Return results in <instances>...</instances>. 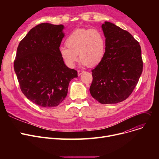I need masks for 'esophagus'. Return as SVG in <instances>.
Wrapping results in <instances>:
<instances>
[{"label":"esophagus","instance_id":"esophagus-1","mask_svg":"<svg viewBox=\"0 0 159 159\" xmlns=\"http://www.w3.org/2000/svg\"><path fill=\"white\" fill-rule=\"evenodd\" d=\"M77 72H78V75H79V76H80L81 74H82L84 72V70H78Z\"/></svg>","mask_w":159,"mask_h":159}]
</instances>
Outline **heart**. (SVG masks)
Returning a JSON list of instances; mask_svg holds the SVG:
<instances>
[{
  "label": "heart",
  "mask_w": 159,
  "mask_h": 159,
  "mask_svg": "<svg viewBox=\"0 0 159 159\" xmlns=\"http://www.w3.org/2000/svg\"><path fill=\"white\" fill-rule=\"evenodd\" d=\"M66 47L60 48L62 59L70 68L78 61L89 66H95L102 60L105 53L106 41L103 33L96 29H79L73 31L65 40Z\"/></svg>",
  "instance_id": "heart-1"
}]
</instances>
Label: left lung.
<instances>
[{"label": "left lung", "mask_w": 159, "mask_h": 159, "mask_svg": "<svg viewBox=\"0 0 159 159\" xmlns=\"http://www.w3.org/2000/svg\"><path fill=\"white\" fill-rule=\"evenodd\" d=\"M102 28L106 38L105 53L92 70L89 91L101 104H116L129 97L143 72L139 43L130 33L115 24L105 22Z\"/></svg>", "instance_id": "8db88e82"}]
</instances>
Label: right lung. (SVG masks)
I'll list each match as a JSON object with an SVG mask.
<instances>
[{
  "label": "right lung",
  "mask_w": 159,
  "mask_h": 159,
  "mask_svg": "<svg viewBox=\"0 0 159 159\" xmlns=\"http://www.w3.org/2000/svg\"><path fill=\"white\" fill-rule=\"evenodd\" d=\"M64 26L41 23L20 42L14 61L20 88L30 101L43 107L61 104L77 71L67 67L60 55Z\"/></svg>",
  "instance_id": "right-lung-1"
}]
</instances>
